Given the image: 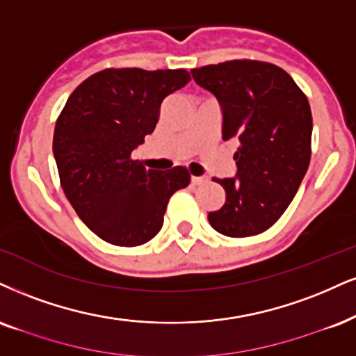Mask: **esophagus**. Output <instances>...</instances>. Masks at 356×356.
<instances>
[{
	"mask_svg": "<svg viewBox=\"0 0 356 356\" xmlns=\"http://www.w3.org/2000/svg\"><path fill=\"white\" fill-rule=\"evenodd\" d=\"M204 181H206L204 177H191L193 185H201V183H204Z\"/></svg>",
	"mask_w": 356,
	"mask_h": 356,
	"instance_id": "34e87169",
	"label": "esophagus"
}]
</instances>
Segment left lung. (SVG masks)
<instances>
[{
  "label": "left lung",
  "mask_w": 356,
  "mask_h": 356,
  "mask_svg": "<svg viewBox=\"0 0 356 356\" xmlns=\"http://www.w3.org/2000/svg\"><path fill=\"white\" fill-rule=\"evenodd\" d=\"M191 76L221 105L222 140L241 142L236 177L213 178L226 201L208 214L209 225L229 238L261 234L289 208L309 168V100L284 69L262 60H226Z\"/></svg>",
  "instance_id": "1"
}]
</instances>
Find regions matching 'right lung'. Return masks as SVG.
<instances>
[{
	"mask_svg": "<svg viewBox=\"0 0 356 356\" xmlns=\"http://www.w3.org/2000/svg\"><path fill=\"white\" fill-rule=\"evenodd\" d=\"M185 69H104L76 87L57 117L52 152L60 186L100 239L135 248L163 226L175 191L190 185L185 166L147 170L131 152L152 134L165 97L190 82Z\"/></svg>",
	"mask_w": 356,
	"mask_h": 356,
	"instance_id": "obj_1",
	"label": "right lung"
}]
</instances>
